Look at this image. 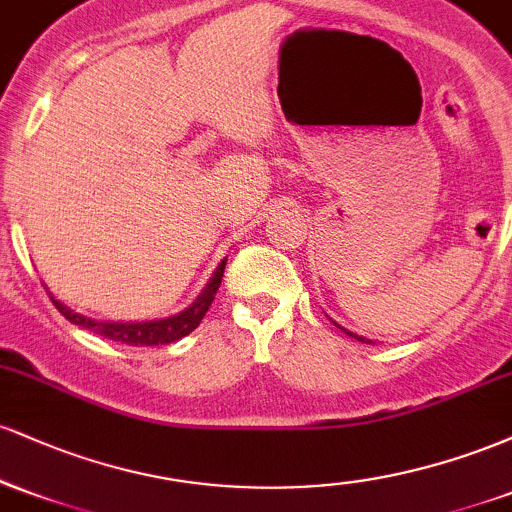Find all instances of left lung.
Returning a JSON list of instances; mask_svg holds the SVG:
<instances>
[{
  "label": "left lung",
  "mask_w": 512,
  "mask_h": 512,
  "mask_svg": "<svg viewBox=\"0 0 512 512\" xmlns=\"http://www.w3.org/2000/svg\"><path fill=\"white\" fill-rule=\"evenodd\" d=\"M344 332H346V330H344ZM346 334H351V332H346ZM351 337L358 339V342H368V339H363V337H356V334H351Z\"/></svg>",
  "instance_id": "8db88e82"
}]
</instances>
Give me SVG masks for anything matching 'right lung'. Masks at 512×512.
<instances>
[{"label":"right lung","instance_id":"right-lung-1","mask_svg":"<svg viewBox=\"0 0 512 512\" xmlns=\"http://www.w3.org/2000/svg\"><path fill=\"white\" fill-rule=\"evenodd\" d=\"M223 269H226V262L219 264L216 274L211 276V281L207 284V289L202 291V296L197 298L195 303L190 305L182 313L166 317V320H151V322H98V320H88V317L74 313L69 310L67 305H62L60 301L52 298L55 308L67 317L69 322L74 325L84 327V330L98 334V337L110 339V342H122L129 346H158V344H170L178 342V339L187 337L192 330H197L202 317L207 315L211 301H214L216 291H219L221 279H223Z\"/></svg>","mask_w":512,"mask_h":512}]
</instances>
